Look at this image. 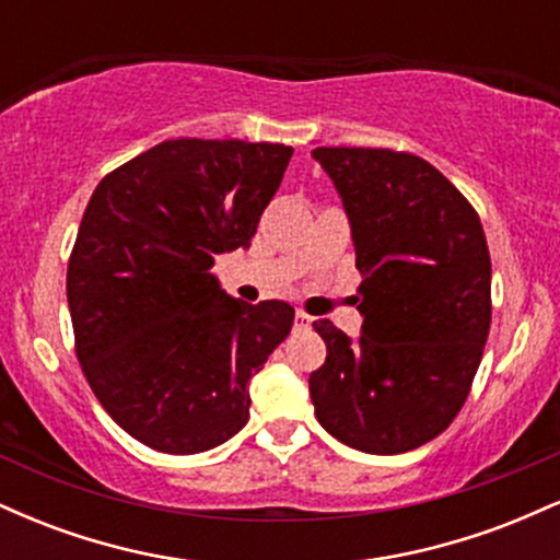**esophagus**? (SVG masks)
I'll use <instances>...</instances> for the list:
<instances>
[{"instance_id": "esophagus-1", "label": "esophagus", "mask_w": 560, "mask_h": 560, "mask_svg": "<svg viewBox=\"0 0 560 560\" xmlns=\"http://www.w3.org/2000/svg\"><path fill=\"white\" fill-rule=\"evenodd\" d=\"M311 324H313V318L307 316V313H302V311L294 313V329H311Z\"/></svg>"}]
</instances>
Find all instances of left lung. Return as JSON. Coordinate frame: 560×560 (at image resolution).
I'll return each mask as SVG.
<instances>
[{
  "label": "left lung",
  "instance_id": "left-lung-1",
  "mask_svg": "<svg viewBox=\"0 0 560 560\" xmlns=\"http://www.w3.org/2000/svg\"><path fill=\"white\" fill-rule=\"evenodd\" d=\"M313 158L342 197L363 273L361 339L313 324L326 342L311 374L316 419L363 453H408L445 432L477 376L492 320L485 229L410 152L318 147Z\"/></svg>",
  "mask_w": 560,
  "mask_h": 560
}]
</instances>
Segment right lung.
Wrapping results in <instances>:
<instances>
[{"label":"right lung","mask_w":560,"mask_h":560,"mask_svg":"<svg viewBox=\"0 0 560 560\" xmlns=\"http://www.w3.org/2000/svg\"><path fill=\"white\" fill-rule=\"evenodd\" d=\"M292 147L168 139L107 173L68 262L75 355L96 400L141 445L218 447L249 419V376L294 307L223 292L215 255L249 247Z\"/></svg>","instance_id":"1"}]
</instances>
